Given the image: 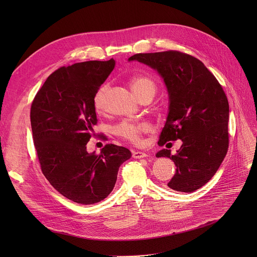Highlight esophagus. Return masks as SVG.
Segmentation results:
<instances>
[{
    "mask_svg": "<svg viewBox=\"0 0 257 257\" xmlns=\"http://www.w3.org/2000/svg\"><path fill=\"white\" fill-rule=\"evenodd\" d=\"M148 154L145 152H141V151H134L132 152V157L133 158H145L147 157Z\"/></svg>",
    "mask_w": 257,
    "mask_h": 257,
    "instance_id": "esophagus-1",
    "label": "esophagus"
}]
</instances>
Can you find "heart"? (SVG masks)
I'll return each instance as SVG.
<instances>
[{
  "instance_id": "b5f03b06",
  "label": "heart",
  "mask_w": 257,
  "mask_h": 257,
  "mask_svg": "<svg viewBox=\"0 0 257 257\" xmlns=\"http://www.w3.org/2000/svg\"><path fill=\"white\" fill-rule=\"evenodd\" d=\"M130 86L133 92L142 100L147 97L153 98L157 89L155 81L150 77L138 76L130 80ZM107 84L102 85L93 96V107L97 111H102L105 106V94L107 91ZM147 126L143 123H133L129 120L120 121L114 127V133L117 137L124 139L132 144H139L143 133L146 132Z\"/></svg>"
}]
</instances>
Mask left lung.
<instances>
[{"label": "left lung", "mask_w": 257, "mask_h": 257, "mask_svg": "<svg viewBox=\"0 0 257 257\" xmlns=\"http://www.w3.org/2000/svg\"><path fill=\"white\" fill-rule=\"evenodd\" d=\"M151 66L164 78L170 107L159 146L181 140L176 154L164 149L177 167L168 186L192 193L206 184L220 168L229 147V104L211 72L196 57L179 51L140 53L129 58Z\"/></svg>", "instance_id": "1"}]
</instances>
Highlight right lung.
<instances>
[{
    "label": "right lung",
    "instance_id": "1",
    "mask_svg": "<svg viewBox=\"0 0 257 257\" xmlns=\"http://www.w3.org/2000/svg\"><path fill=\"white\" fill-rule=\"evenodd\" d=\"M107 61L61 66L37 91L30 110L32 137L45 177L65 198L80 204L102 201L113 190L119 166L131 157L107 144L100 154L86 151L98 118L93 96L114 67Z\"/></svg>",
    "mask_w": 257,
    "mask_h": 257
}]
</instances>
